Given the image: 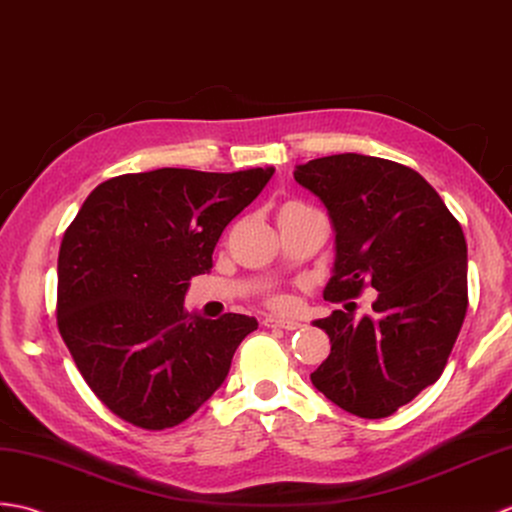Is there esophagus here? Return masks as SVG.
I'll list each match as a JSON object with an SVG mask.
<instances>
[{
	"mask_svg": "<svg viewBox=\"0 0 512 512\" xmlns=\"http://www.w3.org/2000/svg\"><path fill=\"white\" fill-rule=\"evenodd\" d=\"M263 324L267 328H285V331H295V328L302 326L300 322H295V320H285V317H265Z\"/></svg>",
	"mask_w": 512,
	"mask_h": 512,
	"instance_id": "esophagus-1",
	"label": "esophagus"
}]
</instances>
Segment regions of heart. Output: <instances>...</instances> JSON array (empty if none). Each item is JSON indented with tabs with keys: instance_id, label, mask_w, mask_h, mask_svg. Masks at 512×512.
Instances as JSON below:
<instances>
[{
	"instance_id": "1",
	"label": "heart",
	"mask_w": 512,
	"mask_h": 512,
	"mask_svg": "<svg viewBox=\"0 0 512 512\" xmlns=\"http://www.w3.org/2000/svg\"><path fill=\"white\" fill-rule=\"evenodd\" d=\"M274 304H276V306H285L287 300H285V298H274Z\"/></svg>"
}]
</instances>
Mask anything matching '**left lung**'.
Instances as JSON below:
<instances>
[{"mask_svg":"<svg viewBox=\"0 0 512 512\" xmlns=\"http://www.w3.org/2000/svg\"><path fill=\"white\" fill-rule=\"evenodd\" d=\"M335 230L324 300L379 291L374 317L335 311L315 320L331 355L311 374L328 401L385 418L440 379L467 315V241L445 201L416 170L342 153L295 166Z\"/></svg>","mask_w":512,"mask_h":512,"instance_id":"8db88e82","label":"left lung"}]
</instances>
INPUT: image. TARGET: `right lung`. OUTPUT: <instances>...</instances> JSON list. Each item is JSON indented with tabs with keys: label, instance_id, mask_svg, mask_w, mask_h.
<instances>
[{
	"label": "right lung",
	"instance_id": "1",
	"mask_svg": "<svg viewBox=\"0 0 512 512\" xmlns=\"http://www.w3.org/2000/svg\"><path fill=\"white\" fill-rule=\"evenodd\" d=\"M274 166L236 173L157 168L92 190L63 234L56 322L89 388L142 429L175 427L221 388L249 315L184 309L190 278Z\"/></svg>",
	"mask_w": 512,
	"mask_h": 512
}]
</instances>
